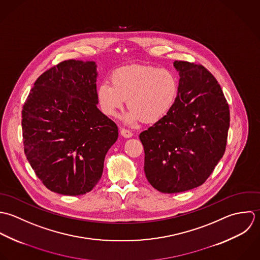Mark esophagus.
<instances>
[{"instance_id":"1","label":"esophagus","mask_w":260,"mask_h":260,"mask_svg":"<svg viewBox=\"0 0 260 260\" xmlns=\"http://www.w3.org/2000/svg\"><path fill=\"white\" fill-rule=\"evenodd\" d=\"M120 134H121V136H123L124 138H132V137H133L132 131H129V129H127V128H120Z\"/></svg>"}]
</instances>
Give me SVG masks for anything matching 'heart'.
Masks as SVG:
<instances>
[{"mask_svg":"<svg viewBox=\"0 0 260 260\" xmlns=\"http://www.w3.org/2000/svg\"><path fill=\"white\" fill-rule=\"evenodd\" d=\"M110 82L111 85L104 82L96 89L99 106L104 115L116 117L126 100L129 110L124 120L127 123L161 119L173 108L179 94L176 75L152 65L120 67L111 73Z\"/></svg>","mask_w":260,"mask_h":260,"instance_id":"b5f03b06","label":"heart"}]
</instances>
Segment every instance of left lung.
<instances>
[{
    "mask_svg": "<svg viewBox=\"0 0 260 260\" xmlns=\"http://www.w3.org/2000/svg\"><path fill=\"white\" fill-rule=\"evenodd\" d=\"M179 94L173 108L140 134L145 174L161 193L201 186L225 153L229 105L212 73L201 64L175 61Z\"/></svg>",
    "mask_w": 260,
    "mask_h": 260,
    "instance_id": "left-lung-1",
    "label": "left lung"
}]
</instances>
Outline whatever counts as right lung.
I'll return each mask as SVG.
<instances>
[{
    "label": "right lung",
    "instance_id": "right-lung-1",
    "mask_svg": "<svg viewBox=\"0 0 260 260\" xmlns=\"http://www.w3.org/2000/svg\"><path fill=\"white\" fill-rule=\"evenodd\" d=\"M96 77L93 61H62L37 78L23 105L25 155L55 193L90 192L118 138L116 124L96 106Z\"/></svg>",
    "mask_w": 260,
    "mask_h": 260
}]
</instances>
